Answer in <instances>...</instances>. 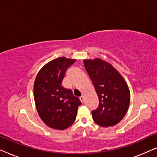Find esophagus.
<instances>
[{
    "label": "esophagus",
    "mask_w": 157,
    "mask_h": 157,
    "mask_svg": "<svg viewBox=\"0 0 157 157\" xmlns=\"http://www.w3.org/2000/svg\"><path fill=\"white\" fill-rule=\"evenodd\" d=\"M79 99H80V101L82 103H84V97H83V96H81V97L79 98Z\"/></svg>",
    "instance_id": "1"
}]
</instances>
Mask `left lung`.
Instances as JSON below:
<instances>
[{"mask_svg":"<svg viewBox=\"0 0 157 157\" xmlns=\"http://www.w3.org/2000/svg\"><path fill=\"white\" fill-rule=\"evenodd\" d=\"M97 94L99 104L92 111L96 124L103 127L114 126L125 116L130 103V91L121 75L110 63L100 59L83 60Z\"/></svg>","mask_w":157,"mask_h":157,"instance_id":"8db88e82","label":"left lung"}]
</instances>
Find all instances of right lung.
<instances>
[{"label":"right lung","mask_w":157,"mask_h":157,"mask_svg":"<svg viewBox=\"0 0 157 157\" xmlns=\"http://www.w3.org/2000/svg\"><path fill=\"white\" fill-rule=\"evenodd\" d=\"M76 61L65 57L53 59L43 66L34 81L33 96L38 115L54 129L64 130L71 126L81 104L71 90L62 86L66 70Z\"/></svg>","instance_id":"1"}]
</instances>
